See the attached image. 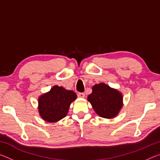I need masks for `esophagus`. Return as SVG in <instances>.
Here are the masks:
<instances>
[{"label": "esophagus", "instance_id": "34e87169", "mask_svg": "<svg viewBox=\"0 0 160 160\" xmlns=\"http://www.w3.org/2000/svg\"><path fill=\"white\" fill-rule=\"evenodd\" d=\"M78 97H80V98H84V97H85V94L83 92H80L78 94Z\"/></svg>", "mask_w": 160, "mask_h": 160}]
</instances>
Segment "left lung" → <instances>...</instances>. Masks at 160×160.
Returning <instances> with one entry per match:
<instances>
[{"label": "left lung", "instance_id": "1", "mask_svg": "<svg viewBox=\"0 0 160 160\" xmlns=\"http://www.w3.org/2000/svg\"><path fill=\"white\" fill-rule=\"evenodd\" d=\"M88 100L97 114L105 118L115 117L123 107L122 94L103 82L92 87Z\"/></svg>", "mask_w": 160, "mask_h": 160}]
</instances>
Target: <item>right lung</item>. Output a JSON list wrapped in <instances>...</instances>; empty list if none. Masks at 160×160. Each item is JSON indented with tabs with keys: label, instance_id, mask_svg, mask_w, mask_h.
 I'll return each mask as SVG.
<instances>
[{
	"label": "right lung",
	"instance_id": "add662e5",
	"mask_svg": "<svg viewBox=\"0 0 160 160\" xmlns=\"http://www.w3.org/2000/svg\"><path fill=\"white\" fill-rule=\"evenodd\" d=\"M77 98L73 91L53 86L47 93L39 97V113L41 117L48 122L54 123L67 115L70 104Z\"/></svg>",
	"mask_w": 160,
	"mask_h": 160
}]
</instances>
